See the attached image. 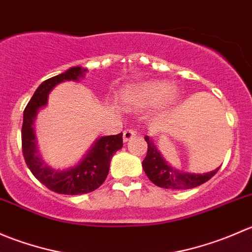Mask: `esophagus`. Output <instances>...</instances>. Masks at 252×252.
<instances>
[{
	"label": "esophagus",
	"instance_id": "esophagus-1",
	"mask_svg": "<svg viewBox=\"0 0 252 252\" xmlns=\"http://www.w3.org/2000/svg\"><path fill=\"white\" fill-rule=\"evenodd\" d=\"M136 134H138V131H136L135 129H133V128L124 130L123 131V140H124V142H126V141L130 140V139L135 138Z\"/></svg>",
	"mask_w": 252,
	"mask_h": 252
}]
</instances>
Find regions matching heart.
Masks as SVG:
<instances>
[{
	"instance_id": "1",
	"label": "heart",
	"mask_w": 252,
	"mask_h": 252,
	"mask_svg": "<svg viewBox=\"0 0 252 252\" xmlns=\"http://www.w3.org/2000/svg\"><path fill=\"white\" fill-rule=\"evenodd\" d=\"M177 97V91L172 89L168 81L154 80L140 85L128 86L121 93V100L126 105L152 106L162 101L171 102Z\"/></svg>"
}]
</instances>
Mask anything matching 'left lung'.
<instances>
[{"label":"left lung","instance_id":"8db88e82","mask_svg":"<svg viewBox=\"0 0 252 252\" xmlns=\"http://www.w3.org/2000/svg\"><path fill=\"white\" fill-rule=\"evenodd\" d=\"M145 140L147 142V154L142 161V168H144L147 178L159 188L179 190L192 189V188L199 187L207 182L208 179H211L220 169L218 167L215 171L207 172L204 174L178 171L164 161L162 155L156 149L154 142L150 140L149 136H145Z\"/></svg>","mask_w":252,"mask_h":252}]
</instances>
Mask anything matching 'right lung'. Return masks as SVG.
I'll return each instance as SVG.
<instances>
[{
    "instance_id": "add662e5",
    "label": "right lung",
    "mask_w": 252,
    "mask_h": 252,
    "mask_svg": "<svg viewBox=\"0 0 252 252\" xmlns=\"http://www.w3.org/2000/svg\"><path fill=\"white\" fill-rule=\"evenodd\" d=\"M88 70L81 67L69 68L67 72L45 80L32 95L23 114L22 150L25 163L34 177L52 191L64 195H80L94 191L102 185L110 171L112 156L123 147V134L102 136L89 150L83 161L73 168L56 171L41 159L36 150L34 121L37 111L46 106L50 91L57 84L84 78Z\"/></svg>"
}]
</instances>
